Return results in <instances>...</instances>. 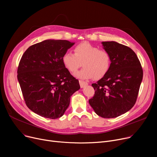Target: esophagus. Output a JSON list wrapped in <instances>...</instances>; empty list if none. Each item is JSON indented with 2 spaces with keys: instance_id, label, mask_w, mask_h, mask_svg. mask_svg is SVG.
<instances>
[{
  "instance_id": "34e87169",
  "label": "esophagus",
  "mask_w": 157,
  "mask_h": 157,
  "mask_svg": "<svg viewBox=\"0 0 157 157\" xmlns=\"http://www.w3.org/2000/svg\"><path fill=\"white\" fill-rule=\"evenodd\" d=\"M79 85H80L81 88H84L85 86L88 85V83H87V82L84 81L83 80H79Z\"/></svg>"
}]
</instances>
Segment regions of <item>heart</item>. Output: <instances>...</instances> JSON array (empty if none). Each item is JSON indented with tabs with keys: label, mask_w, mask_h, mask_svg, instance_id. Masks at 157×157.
I'll use <instances>...</instances> for the list:
<instances>
[{
	"label": "heart",
	"mask_w": 157,
	"mask_h": 157,
	"mask_svg": "<svg viewBox=\"0 0 157 157\" xmlns=\"http://www.w3.org/2000/svg\"><path fill=\"white\" fill-rule=\"evenodd\" d=\"M74 54L65 52L62 56V62L71 72H76L83 65L84 68L74 74L78 78L86 79L94 77L100 79L110 69L111 58L105 49H99L88 43H81L74 47Z\"/></svg>",
	"instance_id": "b5f03b06"
}]
</instances>
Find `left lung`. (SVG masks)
<instances>
[{
	"label": "left lung",
	"mask_w": 157,
	"mask_h": 157,
	"mask_svg": "<svg viewBox=\"0 0 157 157\" xmlns=\"http://www.w3.org/2000/svg\"><path fill=\"white\" fill-rule=\"evenodd\" d=\"M102 43L111 55V67L103 78L92 84L95 94L89 104L98 116L112 118L125 113L136 104L143 71L129 47L114 41Z\"/></svg>",
	"instance_id": "8db88e82"
}]
</instances>
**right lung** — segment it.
I'll list each match as a JSON object with an SVG mask.
<instances>
[{
    "label": "right lung",
    "instance_id": "1",
    "mask_svg": "<svg viewBox=\"0 0 157 157\" xmlns=\"http://www.w3.org/2000/svg\"><path fill=\"white\" fill-rule=\"evenodd\" d=\"M67 40H45L30 46L22 55L17 78L28 108L40 116L60 118L79 81L65 67L62 56L74 44Z\"/></svg>",
    "mask_w": 157,
    "mask_h": 157
}]
</instances>
